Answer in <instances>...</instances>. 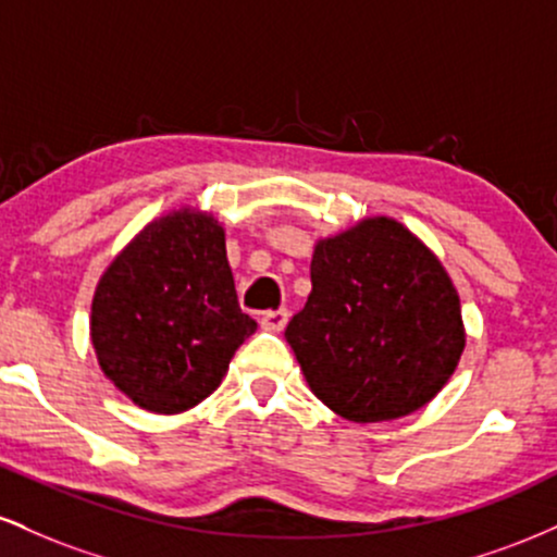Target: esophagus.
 Returning a JSON list of instances; mask_svg holds the SVG:
<instances>
[{"instance_id": "1", "label": "esophagus", "mask_w": 557, "mask_h": 557, "mask_svg": "<svg viewBox=\"0 0 557 557\" xmlns=\"http://www.w3.org/2000/svg\"><path fill=\"white\" fill-rule=\"evenodd\" d=\"M287 309H274V311H264L261 314V327L270 330V332H283L287 324Z\"/></svg>"}]
</instances>
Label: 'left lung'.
<instances>
[{"instance_id":"1","label":"left lung","mask_w":557,"mask_h":557,"mask_svg":"<svg viewBox=\"0 0 557 557\" xmlns=\"http://www.w3.org/2000/svg\"><path fill=\"white\" fill-rule=\"evenodd\" d=\"M285 337L311 393L356 424L419 411L466 348L450 274L411 230L382 214L317 240L309 300Z\"/></svg>"}]
</instances>
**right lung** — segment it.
Returning <instances> with one entry per match:
<instances>
[{"label": "right lung", "mask_w": 557, "mask_h": 557, "mask_svg": "<svg viewBox=\"0 0 557 557\" xmlns=\"http://www.w3.org/2000/svg\"><path fill=\"white\" fill-rule=\"evenodd\" d=\"M253 330L235 296L225 227L196 207L154 216L112 259L91 300L101 372L151 413L209 398Z\"/></svg>", "instance_id": "right-lung-1"}]
</instances>
